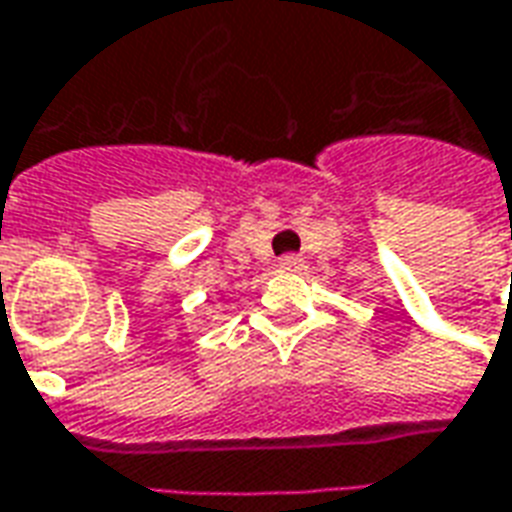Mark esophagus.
<instances>
[{
	"mask_svg": "<svg viewBox=\"0 0 512 512\" xmlns=\"http://www.w3.org/2000/svg\"><path fill=\"white\" fill-rule=\"evenodd\" d=\"M279 271H301L304 268V260H301L299 255H285V257H279Z\"/></svg>",
	"mask_w": 512,
	"mask_h": 512,
	"instance_id": "esophagus-1",
	"label": "esophagus"
}]
</instances>
